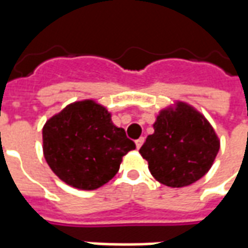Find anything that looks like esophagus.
<instances>
[{
    "label": "esophagus",
    "instance_id": "34e87169",
    "mask_svg": "<svg viewBox=\"0 0 248 248\" xmlns=\"http://www.w3.org/2000/svg\"><path fill=\"white\" fill-rule=\"evenodd\" d=\"M143 142H145V138L143 137H140L138 140H135V146H137V149H140V146L143 145Z\"/></svg>",
    "mask_w": 248,
    "mask_h": 248
}]
</instances>
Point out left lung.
I'll return each mask as SVG.
<instances>
[{"instance_id":"left-lung-1","label":"left lung","mask_w":248,"mask_h":248,"mask_svg":"<svg viewBox=\"0 0 248 248\" xmlns=\"http://www.w3.org/2000/svg\"><path fill=\"white\" fill-rule=\"evenodd\" d=\"M219 151L213 126L198 110L185 102L161 110L140 149L151 175L169 187L197 182L211 169Z\"/></svg>"}]
</instances>
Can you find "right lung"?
I'll return each mask as SVG.
<instances>
[{"mask_svg": "<svg viewBox=\"0 0 248 248\" xmlns=\"http://www.w3.org/2000/svg\"><path fill=\"white\" fill-rule=\"evenodd\" d=\"M44 155L53 172L69 186L95 190L118 172L122 156L135 143L111 114L93 99L67 105L42 129Z\"/></svg>", "mask_w": 248, "mask_h": 248, "instance_id": "obj_1", "label": "right lung"}]
</instances>
